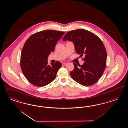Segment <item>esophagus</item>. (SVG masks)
I'll use <instances>...</instances> for the list:
<instances>
[{
  "label": "esophagus",
  "instance_id": "34e87169",
  "mask_svg": "<svg viewBox=\"0 0 128 128\" xmlns=\"http://www.w3.org/2000/svg\"><path fill=\"white\" fill-rule=\"evenodd\" d=\"M66 64H67V63L66 62H63V63L62 64V65L63 66H65L66 65Z\"/></svg>",
  "mask_w": 128,
  "mask_h": 128
}]
</instances>
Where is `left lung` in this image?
<instances>
[{
    "instance_id": "obj_1",
    "label": "left lung",
    "mask_w": 128,
    "mask_h": 128,
    "mask_svg": "<svg viewBox=\"0 0 128 128\" xmlns=\"http://www.w3.org/2000/svg\"><path fill=\"white\" fill-rule=\"evenodd\" d=\"M62 40L72 42L76 52L80 56H85L84 64L78 65L79 67L73 63L74 68L70 72L71 77L84 86L94 84L102 76L106 64L107 52L102 40L94 34L81 29L68 32Z\"/></svg>"
}]
</instances>
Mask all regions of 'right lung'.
Returning <instances> with one entry per match:
<instances>
[{
    "label": "right lung",
    "mask_w": 128,
    "mask_h": 128,
    "mask_svg": "<svg viewBox=\"0 0 128 128\" xmlns=\"http://www.w3.org/2000/svg\"><path fill=\"white\" fill-rule=\"evenodd\" d=\"M64 33L52 30H44L32 34L24 43L20 65L24 76L31 84L43 87L55 79L62 64L56 61L48 65V57Z\"/></svg>",
    "instance_id": "1"
}]
</instances>
